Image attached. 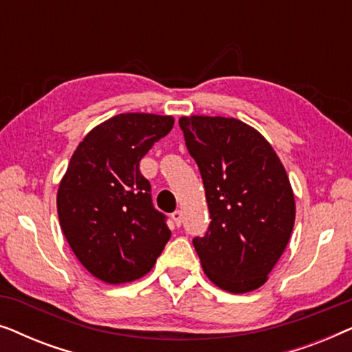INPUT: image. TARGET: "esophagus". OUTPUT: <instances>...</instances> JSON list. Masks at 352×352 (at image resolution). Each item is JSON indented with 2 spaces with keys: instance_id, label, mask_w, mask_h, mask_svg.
Instances as JSON below:
<instances>
[{
  "instance_id": "obj_1",
  "label": "esophagus",
  "mask_w": 352,
  "mask_h": 352,
  "mask_svg": "<svg viewBox=\"0 0 352 352\" xmlns=\"http://www.w3.org/2000/svg\"><path fill=\"white\" fill-rule=\"evenodd\" d=\"M171 218H173V221H175V224L177 226V228H179L181 223H182V211L181 210H176L175 213L171 214Z\"/></svg>"
}]
</instances>
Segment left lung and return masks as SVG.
I'll use <instances>...</instances> for the list:
<instances>
[{
    "label": "left lung",
    "mask_w": 352,
    "mask_h": 352,
    "mask_svg": "<svg viewBox=\"0 0 352 352\" xmlns=\"http://www.w3.org/2000/svg\"><path fill=\"white\" fill-rule=\"evenodd\" d=\"M186 147L199 166L211 223L192 240L208 278L247 293L267 280L293 224L295 197L271 144L235 118L182 117Z\"/></svg>",
    "instance_id": "8db88e82"
}]
</instances>
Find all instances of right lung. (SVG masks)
<instances>
[{"label": "right lung", "instance_id": "obj_1", "mask_svg": "<svg viewBox=\"0 0 352 352\" xmlns=\"http://www.w3.org/2000/svg\"><path fill=\"white\" fill-rule=\"evenodd\" d=\"M175 120L120 113L78 144L57 192L62 232L78 261L107 283L146 276L171 237L139 162Z\"/></svg>", "mask_w": 352, "mask_h": 352}]
</instances>
